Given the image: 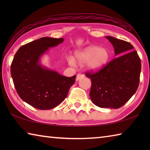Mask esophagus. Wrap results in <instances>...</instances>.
Masks as SVG:
<instances>
[{"label":"esophagus","mask_w":150,"mask_h":150,"mask_svg":"<svg viewBox=\"0 0 150 150\" xmlns=\"http://www.w3.org/2000/svg\"><path fill=\"white\" fill-rule=\"evenodd\" d=\"M85 77V75L83 74H81V73H78L77 75V77H76V81H79L81 78H83Z\"/></svg>","instance_id":"esophagus-1"}]
</instances>
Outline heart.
I'll return each mask as SVG.
<instances>
[{
  "label": "heart",
  "instance_id": "obj_1",
  "mask_svg": "<svg viewBox=\"0 0 150 150\" xmlns=\"http://www.w3.org/2000/svg\"><path fill=\"white\" fill-rule=\"evenodd\" d=\"M110 54L107 49L91 45L75 53V59L81 63H87L88 69L97 71L102 69L107 64ZM70 65H74L75 62L73 57L68 59Z\"/></svg>",
  "mask_w": 150,
  "mask_h": 150
}]
</instances>
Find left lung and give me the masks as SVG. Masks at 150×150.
<instances>
[{
    "label": "left lung",
    "mask_w": 150,
    "mask_h": 150,
    "mask_svg": "<svg viewBox=\"0 0 150 150\" xmlns=\"http://www.w3.org/2000/svg\"><path fill=\"white\" fill-rule=\"evenodd\" d=\"M115 48V58L97 72H86L92 82L90 97L100 108H118L130 100L139 83L141 61L133 45L124 40L106 36Z\"/></svg>",
    "instance_id": "1"
}]
</instances>
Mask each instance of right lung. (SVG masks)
Wrapping results in <instances>:
<instances>
[{
    "label": "right lung",
    "mask_w": 150,
    "mask_h": 150,
    "mask_svg": "<svg viewBox=\"0 0 150 150\" xmlns=\"http://www.w3.org/2000/svg\"><path fill=\"white\" fill-rule=\"evenodd\" d=\"M63 38L44 37L20 47L11 67V76L18 95L24 102L40 110L54 108L67 97L76 75L64 77L44 67L40 58Z\"/></svg>",
    "instance_id": "right-lung-1"
}]
</instances>
